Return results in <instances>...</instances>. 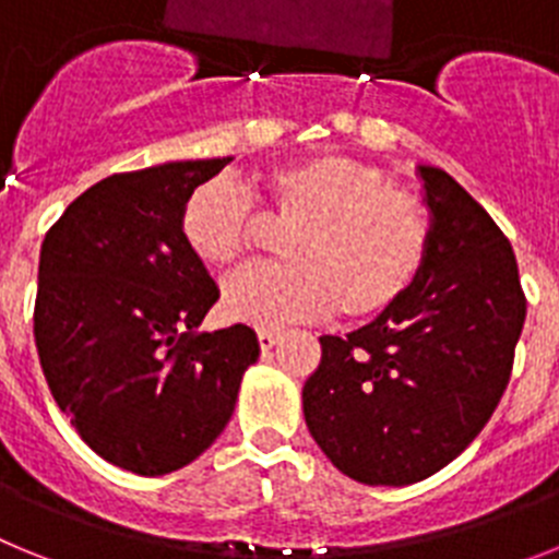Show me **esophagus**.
Instances as JSON below:
<instances>
[{
  "label": "esophagus",
  "instance_id": "esophagus-1",
  "mask_svg": "<svg viewBox=\"0 0 559 559\" xmlns=\"http://www.w3.org/2000/svg\"><path fill=\"white\" fill-rule=\"evenodd\" d=\"M257 341H260V349H271L280 341V333L276 330H260L257 333Z\"/></svg>",
  "mask_w": 559,
  "mask_h": 559
}]
</instances>
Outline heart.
<instances>
[{
    "instance_id": "obj_1",
    "label": "heart",
    "mask_w": 559,
    "mask_h": 559,
    "mask_svg": "<svg viewBox=\"0 0 559 559\" xmlns=\"http://www.w3.org/2000/svg\"><path fill=\"white\" fill-rule=\"evenodd\" d=\"M263 218L290 226L283 265L237 274L224 288L231 322L283 328L338 308L367 319L397 305L431 251V215L412 190L338 153L274 167L260 181ZM251 199L231 181L199 185L181 206L187 249L210 269H235L257 231Z\"/></svg>"
}]
</instances>
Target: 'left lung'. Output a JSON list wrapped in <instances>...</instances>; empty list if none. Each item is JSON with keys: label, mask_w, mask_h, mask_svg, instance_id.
<instances>
[{"label": "left lung", "mask_w": 559, "mask_h": 559, "mask_svg": "<svg viewBox=\"0 0 559 559\" xmlns=\"http://www.w3.org/2000/svg\"><path fill=\"white\" fill-rule=\"evenodd\" d=\"M431 251L408 294L305 380L310 437L360 484L423 481L481 433L510 383L526 296L510 240L439 167H419Z\"/></svg>", "instance_id": "1"}]
</instances>
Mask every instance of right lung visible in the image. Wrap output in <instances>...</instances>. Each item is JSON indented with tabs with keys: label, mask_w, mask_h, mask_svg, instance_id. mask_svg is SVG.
<instances>
[{
	"label": "right lung",
	"mask_w": 559,
	"mask_h": 559,
	"mask_svg": "<svg viewBox=\"0 0 559 559\" xmlns=\"http://www.w3.org/2000/svg\"><path fill=\"white\" fill-rule=\"evenodd\" d=\"M224 159L114 173L49 226L33 310L58 408L97 456L140 476L199 459L260 355L246 324L199 333L218 285L181 237V206Z\"/></svg>",
	"instance_id": "1"
}]
</instances>
